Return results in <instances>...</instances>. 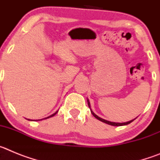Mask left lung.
Listing matches in <instances>:
<instances>
[{"mask_svg":"<svg viewBox=\"0 0 160 160\" xmlns=\"http://www.w3.org/2000/svg\"><path fill=\"white\" fill-rule=\"evenodd\" d=\"M87 103H88V106H89V107H90V112H91V114H92L93 115H94V116L96 118H97V119H98V120H99V121H101V122H105V123L109 124V125L114 126V127H120V126H125V125H128V124L131 123V122H133V121H134V120H135V118H134V119L131 120V121H128V122H111V121H107V120L103 119V118H100V117H98L97 115V114H95L94 112H93L92 110H91V108H90V101H89V99H87Z\"/></svg>","mask_w":160,"mask_h":160,"instance_id":"obj_1","label":"left lung"}]
</instances>
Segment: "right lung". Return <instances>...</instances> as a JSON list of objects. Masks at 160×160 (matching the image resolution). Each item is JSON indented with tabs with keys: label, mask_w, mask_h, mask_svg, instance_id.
<instances>
[{
	"label": "right lung",
	"mask_w": 160,
	"mask_h": 160,
	"mask_svg": "<svg viewBox=\"0 0 160 160\" xmlns=\"http://www.w3.org/2000/svg\"><path fill=\"white\" fill-rule=\"evenodd\" d=\"M57 113H58V111H56V112H55V113H53V114H51V115H49V117H47V118H42V119H46V118H50V117H53V116H54L55 114H57ZM42 119H39V120H42ZM29 120H30V119H29Z\"/></svg>",
	"instance_id": "obj_1"
}]
</instances>
